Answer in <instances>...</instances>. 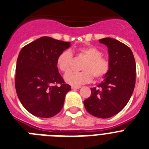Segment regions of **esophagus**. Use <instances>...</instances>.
Masks as SVG:
<instances>
[{
	"label": "esophagus",
	"instance_id": "esophagus-1",
	"mask_svg": "<svg viewBox=\"0 0 149 149\" xmlns=\"http://www.w3.org/2000/svg\"><path fill=\"white\" fill-rule=\"evenodd\" d=\"M81 86H72V89H80Z\"/></svg>",
	"mask_w": 149,
	"mask_h": 149
}]
</instances>
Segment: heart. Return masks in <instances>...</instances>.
I'll use <instances>...</instances> for the list:
<instances>
[{
	"mask_svg": "<svg viewBox=\"0 0 149 149\" xmlns=\"http://www.w3.org/2000/svg\"><path fill=\"white\" fill-rule=\"evenodd\" d=\"M77 55L85 58L81 66L82 71L78 72L67 73L72 68V54L70 51L68 50L62 51L56 57V66L62 72L67 73L65 80L68 84L73 86H80L91 82L93 77L95 80H100L108 73L110 62L102 56L101 51L95 47L86 46L78 48Z\"/></svg>",
	"mask_w": 149,
	"mask_h": 149,
	"instance_id": "1",
	"label": "heart"
}]
</instances>
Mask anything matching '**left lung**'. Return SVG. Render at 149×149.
Listing matches in <instances>:
<instances>
[{"label":"left lung","instance_id":"1","mask_svg":"<svg viewBox=\"0 0 149 149\" xmlns=\"http://www.w3.org/2000/svg\"><path fill=\"white\" fill-rule=\"evenodd\" d=\"M108 48L110 70L98 88L91 89V95L84 101L89 113L107 119L126 106L136 82V63L131 48L112 38L99 39Z\"/></svg>","mask_w":149,"mask_h":149}]
</instances>
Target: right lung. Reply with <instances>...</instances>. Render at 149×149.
I'll list each match as a JSON object with an SVG mask.
<instances>
[{
	"label": "right lung",
	"mask_w": 149,
	"mask_h": 149,
	"mask_svg": "<svg viewBox=\"0 0 149 149\" xmlns=\"http://www.w3.org/2000/svg\"><path fill=\"white\" fill-rule=\"evenodd\" d=\"M70 42L43 36L22 48L15 85L21 103L30 113L50 118L60 113L71 90L58 72L56 60Z\"/></svg>",
	"instance_id": "1"
}]
</instances>
